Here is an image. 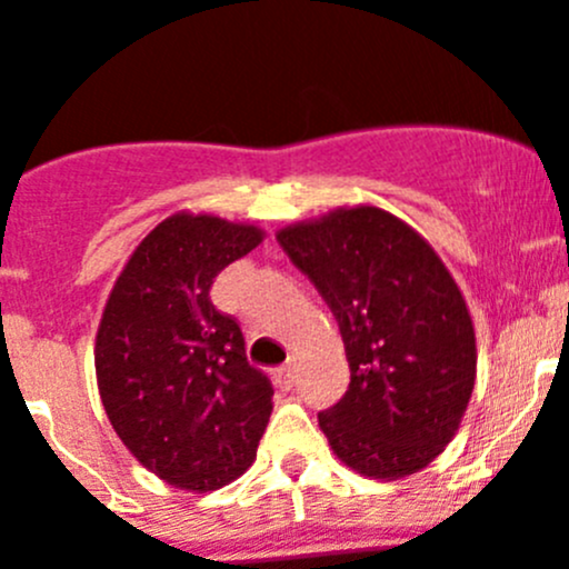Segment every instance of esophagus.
Masks as SVG:
<instances>
[{"label":"esophagus","mask_w":569,"mask_h":569,"mask_svg":"<svg viewBox=\"0 0 569 569\" xmlns=\"http://www.w3.org/2000/svg\"><path fill=\"white\" fill-rule=\"evenodd\" d=\"M272 380H274V386H278L280 391H289L291 386H295V380H297L295 365H283V367H280V370H274Z\"/></svg>","instance_id":"esophagus-1"}]
</instances>
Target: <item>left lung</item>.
Returning <instances> with one entry per match:
<instances>
[{"mask_svg": "<svg viewBox=\"0 0 569 569\" xmlns=\"http://www.w3.org/2000/svg\"><path fill=\"white\" fill-rule=\"evenodd\" d=\"M278 242L329 305L351 383L318 427L342 465L397 480L457 435L476 386V329L435 248L372 204L280 229Z\"/></svg>", "mask_w": 569, "mask_h": 569, "instance_id": "8db88e82", "label": "left lung"}]
</instances>
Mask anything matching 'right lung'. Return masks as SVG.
<instances>
[{
	"label": "right lung",
	"mask_w": 569,
	"mask_h": 569,
	"mask_svg": "<svg viewBox=\"0 0 569 569\" xmlns=\"http://www.w3.org/2000/svg\"><path fill=\"white\" fill-rule=\"evenodd\" d=\"M261 240L253 223L174 213L134 248L104 305L93 348L104 413L174 489L232 483L270 421L272 383L248 365L240 323L210 302L216 274Z\"/></svg>",
	"instance_id": "right-lung-1"
}]
</instances>
